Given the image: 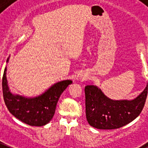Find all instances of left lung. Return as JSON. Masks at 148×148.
<instances>
[{
	"label": "left lung",
	"mask_w": 148,
	"mask_h": 148,
	"mask_svg": "<svg viewBox=\"0 0 148 148\" xmlns=\"http://www.w3.org/2000/svg\"><path fill=\"white\" fill-rule=\"evenodd\" d=\"M147 87L136 99L114 101L93 85L85 87L86 117L89 125L99 129H115L129 124L140 115L147 96Z\"/></svg>",
	"instance_id": "1"
}]
</instances>
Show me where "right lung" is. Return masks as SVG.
Listing matches in <instances>:
<instances>
[{"instance_id":"add662e5","label":"right lung","mask_w":148,"mask_h":148,"mask_svg":"<svg viewBox=\"0 0 148 148\" xmlns=\"http://www.w3.org/2000/svg\"><path fill=\"white\" fill-rule=\"evenodd\" d=\"M6 70L5 68L2 78V90L4 101L8 111L17 119L31 126H43L49 123L54 115L61 95L73 82H59L41 96L27 99L11 93L8 87Z\"/></svg>"}]
</instances>
